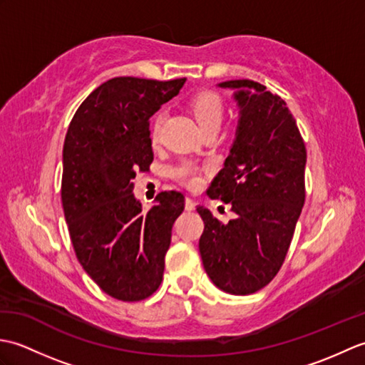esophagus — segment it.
<instances>
[{
    "instance_id": "esophagus-1",
    "label": "esophagus",
    "mask_w": 365,
    "mask_h": 365,
    "mask_svg": "<svg viewBox=\"0 0 365 365\" xmlns=\"http://www.w3.org/2000/svg\"><path fill=\"white\" fill-rule=\"evenodd\" d=\"M195 207H196V204H195V200H192L191 197L185 199V210L191 212V210H195Z\"/></svg>"
}]
</instances>
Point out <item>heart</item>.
Masks as SVG:
<instances>
[{
	"mask_svg": "<svg viewBox=\"0 0 365 365\" xmlns=\"http://www.w3.org/2000/svg\"><path fill=\"white\" fill-rule=\"evenodd\" d=\"M191 110H192V114H195L196 120L199 122L200 128L213 125V123H218L220 125L222 120V113H224L222 100L218 94H215V92L205 91L197 94L191 100ZM161 125H163V113H158L155 115V119L152 122V130H150V136L153 143L158 141ZM173 174L177 180L187 183L190 187H196L199 182L197 168L192 165V163H183V165L177 166L173 170Z\"/></svg>",
	"mask_w": 365,
	"mask_h": 365,
	"instance_id": "b5f03b06",
	"label": "heart"
}]
</instances>
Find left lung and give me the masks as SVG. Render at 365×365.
Returning <instances> with one entry per match:
<instances>
[{"label":"left lung","instance_id":"left-lung-1","mask_svg":"<svg viewBox=\"0 0 365 365\" xmlns=\"http://www.w3.org/2000/svg\"><path fill=\"white\" fill-rule=\"evenodd\" d=\"M240 119L229 157L208 196L232 205L222 224L197 207L205 227L199 252L212 282L230 294H251L281 269L304 205L306 145L284 100L260 83L230 80Z\"/></svg>","mask_w":365,"mask_h":365}]
</instances>
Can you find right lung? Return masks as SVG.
Wrapping results in <instances>:
<instances>
[{"label": "right lung", "mask_w": 365, "mask_h": 365, "mask_svg": "<svg viewBox=\"0 0 365 365\" xmlns=\"http://www.w3.org/2000/svg\"><path fill=\"white\" fill-rule=\"evenodd\" d=\"M185 81L108 80L80 105L67 130L61 197L68 234L84 271L115 299H145L163 281L185 197L163 191L144 212L133 178L153 161L149 119Z\"/></svg>", "instance_id": "add662e5"}]
</instances>
